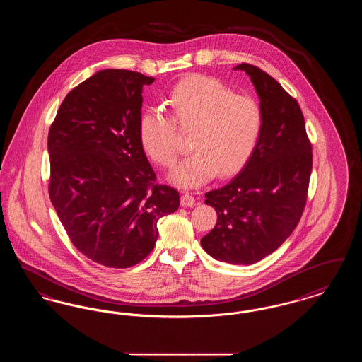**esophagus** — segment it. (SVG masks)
<instances>
[{"mask_svg":"<svg viewBox=\"0 0 362 362\" xmlns=\"http://www.w3.org/2000/svg\"><path fill=\"white\" fill-rule=\"evenodd\" d=\"M180 204L182 206L191 207L195 205V198L189 194V192H183L182 198H180Z\"/></svg>","mask_w":362,"mask_h":362,"instance_id":"obj_1","label":"esophagus"}]
</instances>
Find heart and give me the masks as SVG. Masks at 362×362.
I'll list each match as a JSON object with an SVG mask.
<instances>
[{
	"label": "heart",
	"instance_id": "obj_1",
	"mask_svg": "<svg viewBox=\"0 0 362 362\" xmlns=\"http://www.w3.org/2000/svg\"><path fill=\"white\" fill-rule=\"evenodd\" d=\"M167 105L171 118L157 108L142 112L138 137L156 164L173 167L179 153L176 126L189 132L192 152L171 173L173 183L198 187L216 173L235 175L255 153L264 127L255 99L238 95L214 77L195 74L173 86Z\"/></svg>",
	"mask_w": 362,
	"mask_h": 362
}]
</instances>
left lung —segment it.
Returning <instances> with one entry per match:
<instances>
[{
  "label": "left lung",
  "instance_id": "left-lung-1",
  "mask_svg": "<svg viewBox=\"0 0 362 362\" xmlns=\"http://www.w3.org/2000/svg\"><path fill=\"white\" fill-rule=\"evenodd\" d=\"M244 70L260 99L264 127L251 160L230 182L205 194L217 224L201 239L210 257L252 264L274 252L298 224L310 186L312 145L297 100L270 74Z\"/></svg>",
  "mask_w": 362,
  "mask_h": 362
}]
</instances>
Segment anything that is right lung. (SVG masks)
<instances>
[{
	"instance_id": "1",
	"label": "right lung",
	"mask_w": 362,
	"mask_h": 362,
	"mask_svg": "<svg viewBox=\"0 0 362 362\" xmlns=\"http://www.w3.org/2000/svg\"><path fill=\"white\" fill-rule=\"evenodd\" d=\"M153 81L100 70L70 90L49 132L52 206L73 245L105 267L146 258L157 221L180 205L176 189L156 183L138 137L142 88Z\"/></svg>"
}]
</instances>
